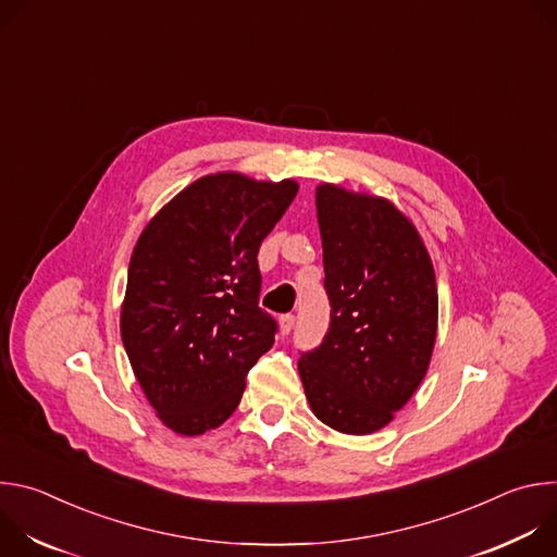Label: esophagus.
Segmentation results:
<instances>
[{"instance_id": "1", "label": "esophagus", "mask_w": 557, "mask_h": 557, "mask_svg": "<svg viewBox=\"0 0 557 557\" xmlns=\"http://www.w3.org/2000/svg\"><path fill=\"white\" fill-rule=\"evenodd\" d=\"M293 326H295V314L286 312V314L280 317V331H282V335H288L293 331Z\"/></svg>"}]
</instances>
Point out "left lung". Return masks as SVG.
I'll return each mask as SVG.
<instances>
[{"label": "left lung", "mask_w": 557, "mask_h": 557, "mask_svg": "<svg viewBox=\"0 0 557 557\" xmlns=\"http://www.w3.org/2000/svg\"><path fill=\"white\" fill-rule=\"evenodd\" d=\"M331 324L299 352L314 417L344 434L387 425L423 381L438 317L430 256L410 220L383 198L317 187Z\"/></svg>", "instance_id": "obj_1"}]
</instances>
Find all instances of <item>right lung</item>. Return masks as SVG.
Returning <instances> with one entry per match:
<instances>
[{"instance_id": "1", "label": "right lung", "mask_w": 557, "mask_h": 557, "mask_svg": "<svg viewBox=\"0 0 557 557\" xmlns=\"http://www.w3.org/2000/svg\"><path fill=\"white\" fill-rule=\"evenodd\" d=\"M295 196L293 181L205 176L140 233L121 337L147 401L174 432L222 425L271 350L277 322L260 308L258 253Z\"/></svg>"}]
</instances>
